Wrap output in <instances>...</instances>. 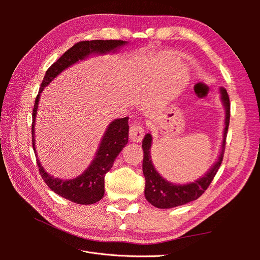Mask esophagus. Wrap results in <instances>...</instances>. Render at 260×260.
<instances>
[{
  "instance_id": "esophagus-1",
  "label": "esophagus",
  "mask_w": 260,
  "mask_h": 260,
  "mask_svg": "<svg viewBox=\"0 0 260 260\" xmlns=\"http://www.w3.org/2000/svg\"><path fill=\"white\" fill-rule=\"evenodd\" d=\"M129 138L132 141V142H136V143H140L141 141L143 140L144 138V130L143 128L141 127L139 123H135L130 128L129 131Z\"/></svg>"
}]
</instances>
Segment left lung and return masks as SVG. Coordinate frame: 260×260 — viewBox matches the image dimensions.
Segmentation results:
<instances>
[{
	"label": "left lung",
	"mask_w": 260,
	"mask_h": 260,
	"mask_svg": "<svg viewBox=\"0 0 260 260\" xmlns=\"http://www.w3.org/2000/svg\"><path fill=\"white\" fill-rule=\"evenodd\" d=\"M220 101L224 108V127L222 132V141L220 146L219 155L216 161L211 165V167L199 179L187 183H172L167 179H165L158 171L156 170L152 156L151 147L153 143L152 133L148 132L145 136L142 147L144 153L143 158V175L145 177V190L144 196L148 203H151L154 207L160 209L174 208L177 206L184 205L192 201L198 200L200 196L207 190L210 182L216 176L217 171L221 165L228 128L230 122V100L228 92L222 86L219 88Z\"/></svg>",
	"instance_id": "obj_1"
}]
</instances>
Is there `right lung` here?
I'll return each instance as SVG.
<instances>
[{"mask_svg": "<svg viewBox=\"0 0 260 260\" xmlns=\"http://www.w3.org/2000/svg\"><path fill=\"white\" fill-rule=\"evenodd\" d=\"M128 41L121 40H92L81 41L75 44L54 62L48 69L41 83V88L36 99L35 108L32 112V146L37 157L39 172L53 192L58 194L70 202L80 205H91L103 199L105 193L104 178L113 167L116 157L119 155L122 148L127 145L129 138L128 117L117 118L107 125L103 137L96 149L95 156L91 164L81 175L73 179H59L51 176L41 165L38 158L35 125L37 119L38 106L43 90L55 78L59 76L64 70L72 67L81 60H84L95 55H105L107 53H118L123 46L128 45Z\"/></svg>", "mask_w": 260, "mask_h": 260, "instance_id": "1", "label": "right lung"}]
</instances>
